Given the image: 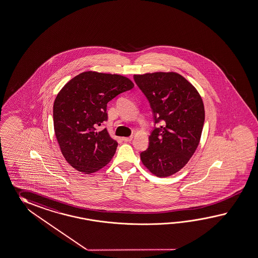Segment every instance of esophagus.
Listing matches in <instances>:
<instances>
[{
  "label": "esophagus",
  "mask_w": 258,
  "mask_h": 258,
  "mask_svg": "<svg viewBox=\"0 0 258 258\" xmlns=\"http://www.w3.org/2000/svg\"><path fill=\"white\" fill-rule=\"evenodd\" d=\"M132 137H124V138L122 139L125 143H128V142H132Z\"/></svg>",
  "instance_id": "obj_1"
}]
</instances>
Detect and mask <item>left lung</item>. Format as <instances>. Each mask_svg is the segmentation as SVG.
Segmentation results:
<instances>
[{"instance_id":"8db88e82","label":"left lung","mask_w":258,"mask_h":258,"mask_svg":"<svg viewBox=\"0 0 258 258\" xmlns=\"http://www.w3.org/2000/svg\"><path fill=\"white\" fill-rule=\"evenodd\" d=\"M133 77L150 102L155 123L163 122L152 132L141 160L154 175H172L187 164L200 144L205 119L203 101L195 87L174 72Z\"/></svg>"}]
</instances>
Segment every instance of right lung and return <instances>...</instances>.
Instances as JSON below:
<instances>
[{"instance_id":"right-lung-1","label":"right lung","mask_w":258,"mask_h":258,"mask_svg":"<svg viewBox=\"0 0 258 258\" xmlns=\"http://www.w3.org/2000/svg\"><path fill=\"white\" fill-rule=\"evenodd\" d=\"M134 84L120 75L93 71L75 76L57 93L53 105L54 131L66 161L86 174L96 172L111 161L117 142L106 128L107 103L130 90Z\"/></svg>"}]
</instances>
